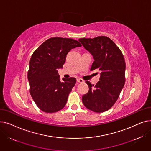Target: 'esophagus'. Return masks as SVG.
Here are the masks:
<instances>
[{
	"label": "esophagus",
	"mask_w": 151,
	"mask_h": 151,
	"mask_svg": "<svg viewBox=\"0 0 151 151\" xmlns=\"http://www.w3.org/2000/svg\"><path fill=\"white\" fill-rule=\"evenodd\" d=\"M76 81H77L78 83H84V81L82 79H81V78H78L77 80H76Z\"/></svg>",
	"instance_id": "esophagus-1"
}]
</instances>
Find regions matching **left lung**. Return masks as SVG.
<instances>
[{
  "mask_svg": "<svg viewBox=\"0 0 151 151\" xmlns=\"http://www.w3.org/2000/svg\"><path fill=\"white\" fill-rule=\"evenodd\" d=\"M80 42L94 59L91 70L101 71L100 81L89 86V92L84 95V105L96 113L109 109L117 101L125 82V62L120 49L109 38L105 36L94 38H80Z\"/></svg>",
  "mask_w": 151,
  "mask_h": 151,
  "instance_id": "1",
  "label": "left lung"
}]
</instances>
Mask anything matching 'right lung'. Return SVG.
<instances>
[{"label":"right lung","instance_id":"add662e5","mask_svg":"<svg viewBox=\"0 0 151 151\" xmlns=\"http://www.w3.org/2000/svg\"><path fill=\"white\" fill-rule=\"evenodd\" d=\"M81 46L73 39L53 37L43 42L32 55L27 73L30 93L43 111L55 113L65 106L76 80L71 77L63 78L60 81L58 70L63 68L68 52Z\"/></svg>","mask_w":151,"mask_h":151}]
</instances>
